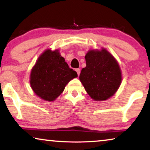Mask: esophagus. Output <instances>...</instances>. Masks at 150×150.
Instances as JSON below:
<instances>
[{
	"label": "esophagus",
	"mask_w": 150,
	"mask_h": 150,
	"mask_svg": "<svg viewBox=\"0 0 150 150\" xmlns=\"http://www.w3.org/2000/svg\"><path fill=\"white\" fill-rule=\"evenodd\" d=\"M76 72H77L78 76H79L80 72H81V71H80V69H76Z\"/></svg>",
	"instance_id": "1"
}]
</instances>
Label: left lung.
Instances as JSON below:
<instances>
[{
  "mask_svg": "<svg viewBox=\"0 0 150 150\" xmlns=\"http://www.w3.org/2000/svg\"><path fill=\"white\" fill-rule=\"evenodd\" d=\"M85 57L86 67L82 69L80 81L93 100L108 99L122 83V71L117 61L104 48L89 50Z\"/></svg>",
  "mask_w": 150,
  "mask_h": 150,
  "instance_id": "1",
  "label": "left lung"
}]
</instances>
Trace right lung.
Wrapping results in <instances>:
<instances>
[{"instance_id":"add662e5","label":"right lung","mask_w":150,"mask_h":150,"mask_svg":"<svg viewBox=\"0 0 150 150\" xmlns=\"http://www.w3.org/2000/svg\"><path fill=\"white\" fill-rule=\"evenodd\" d=\"M76 71L69 68L58 50H45L39 57L30 72V84L37 96L52 102L61 95Z\"/></svg>"}]
</instances>
